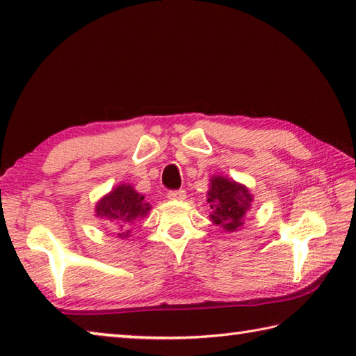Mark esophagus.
<instances>
[{
  "instance_id": "34e87169",
  "label": "esophagus",
  "mask_w": 356,
  "mask_h": 356,
  "mask_svg": "<svg viewBox=\"0 0 356 356\" xmlns=\"http://www.w3.org/2000/svg\"><path fill=\"white\" fill-rule=\"evenodd\" d=\"M168 197L174 201H184L186 197V193H185V190H172L168 193Z\"/></svg>"
}]
</instances>
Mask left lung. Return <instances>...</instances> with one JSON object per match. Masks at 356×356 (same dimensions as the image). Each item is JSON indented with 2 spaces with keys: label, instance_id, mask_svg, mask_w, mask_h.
Here are the masks:
<instances>
[{
  "label": "left lung",
  "instance_id": "8db88e82",
  "mask_svg": "<svg viewBox=\"0 0 356 356\" xmlns=\"http://www.w3.org/2000/svg\"><path fill=\"white\" fill-rule=\"evenodd\" d=\"M212 213L210 220L213 225L234 232L243 225L245 213L251 207L252 195L242 184L234 182L222 176L210 179V190L207 191Z\"/></svg>",
  "mask_w": 356,
  "mask_h": 356
}]
</instances>
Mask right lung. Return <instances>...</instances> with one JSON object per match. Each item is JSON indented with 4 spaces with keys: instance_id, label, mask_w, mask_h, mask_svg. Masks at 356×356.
I'll use <instances>...</instances> for the list:
<instances>
[{
    "instance_id": "add662e5",
    "label": "right lung",
    "mask_w": 356,
    "mask_h": 356,
    "mask_svg": "<svg viewBox=\"0 0 356 356\" xmlns=\"http://www.w3.org/2000/svg\"><path fill=\"white\" fill-rule=\"evenodd\" d=\"M149 202H144V196L136 193L131 185L120 184L111 190L106 196L102 197L95 207V213L100 218L110 220L114 226L119 227V237H129L127 227L138 218H143L149 213Z\"/></svg>"
}]
</instances>
